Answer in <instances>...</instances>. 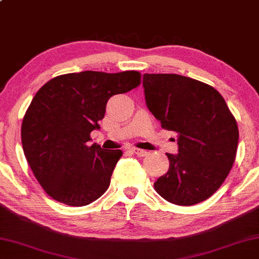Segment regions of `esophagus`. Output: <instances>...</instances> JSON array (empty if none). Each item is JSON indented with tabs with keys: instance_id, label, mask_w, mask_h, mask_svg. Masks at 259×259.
Wrapping results in <instances>:
<instances>
[{
	"instance_id": "1",
	"label": "esophagus",
	"mask_w": 259,
	"mask_h": 259,
	"mask_svg": "<svg viewBox=\"0 0 259 259\" xmlns=\"http://www.w3.org/2000/svg\"><path fill=\"white\" fill-rule=\"evenodd\" d=\"M131 151H132L134 154L138 155V156H146L148 154L147 151H145V149H139V148H131Z\"/></svg>"
}]
</instances>
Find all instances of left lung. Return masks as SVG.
Instances as JSON below:
<instances>
[{
    "instance_id": "8db88e82",
    "label": "left lung",
    "mask_w": 259,
    "mask_h": 259,
    "mask_svg": "<svg viewBox=\"0 0 259 259\" xmlns=\"http://www.w3.org/2000/svg\"><path fill=\"white\" fill-rule=\"evenodd\" d=\"M146 105L161 127L178 133V154L154 188L164 200L193 205L222 186L235 162L238 127L226 100L210 85L174 73H145Z\"/></svg>"
}]
</instances>
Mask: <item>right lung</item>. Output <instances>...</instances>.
<instances>
[{"label": "right lung", "mask_w": 259, "mask_h": 259, "mask_svg": "<svg viewBox=\"0 0 259 259\" xmlns=\"http://www.w3.org/2000/svg\"><path fill=\"white\" fill-rule=\"evenodd\" d=\"M140 84L138 71H83L52 78L33 97L22 122L24 155L54 200L83 207L106 192L120 149L90 146L108 99Z\"/></svg>", "instance_id": "obj_1"}]
</instances>
